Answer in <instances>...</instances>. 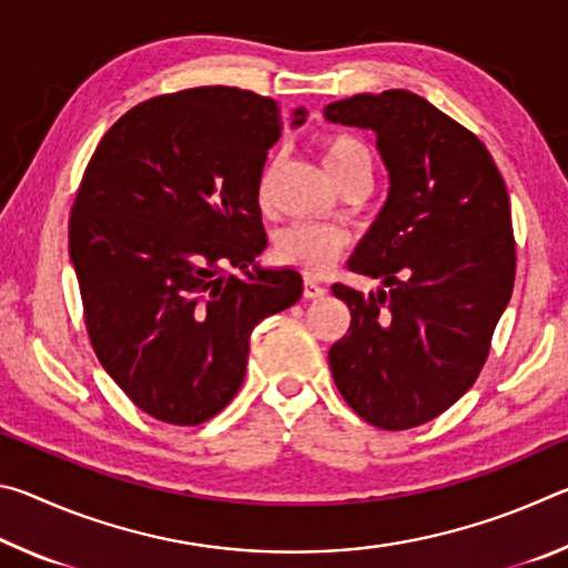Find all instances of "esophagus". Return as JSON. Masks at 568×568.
Returning a JSON list of instances; mask_svg holds the SVG:
<instances>
[{
  "mask_svg": "<svg viewBox=\"0 0 568 568\" xmlns=\"http://www.w3.org/2000/svg\"><path fill=\"white\" fill-rule=\"evenodd\" d=\"M325 293H328V287L321 285L318 281H313V277H305V283H303V295L305 297H323Z\"/></svg>",
  "mask_w": 568,
  "mask_h": 568,
  "instance_id": "1",
  "label": "esophagus"
}]
</instances>
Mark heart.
I'll return each instance as SVG.
<instances>
[{
    "mask_svg": "<svg viewBox=\"0 0 568 568\" xmlns=\"http://www.w3.org/2000/svg\"><path fill=\"white\" fill-rule=\"evenodd\" d=\"M323 165L331 178L343 187L351 180H371L373 178V158L371 150L358 138L351 134H328L323 140ZM267 172L261 182V195H265ZM345 245V233L333 225L297 223L285 227L275 237V255L285 265H293L307 275H321L335 263Z\"/></svg>",
    "mask_w": 568,
    "mask_h": 568,
    "instance_id": "heart-1",
    "label": "heart"
}]
</instances>
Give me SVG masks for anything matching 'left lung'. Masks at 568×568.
I'll return each instance as SVG.
<instances>
[{
	"mask_svg": "<svg viewBox=\"0 0 568 568\" xmlns=\"http://www.w3.org/2000/svg\"><path fill=\"white\" fill-rule=\"evenodd\" d=\"M325 120L371 130L388 197L348 267L388 287L335 283L351 328L328 353L333 381L363 420L406 430L474 386L514 291L511 205L474 132L408 90L331 102Z\"/></svg>",
	"mask_w": 568,
	"mask_h": 568,
	"instance_id": "1",
	"label": "left lung"
}]
</instances>
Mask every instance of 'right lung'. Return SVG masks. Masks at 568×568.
Masks as SVG:
<instances>
[{"mask_svg": "<svg viewBox=\"0 0 568 568\" xmlns=\"http://www.w3.org/2000/svg\"><path fill=\"white\" fill-rule=\"evenodd\" d=\"M281 132L271 98L182 90L122 114L84 170L70 217L84 323L102 368L152 418L217 416L243 386L255 325L301 301V273L257 265V192Z\"/></svg>", "mask_w": 568, "mask_h": 568, "instance_id": "1", "label": "right lung"}]
</instances>
